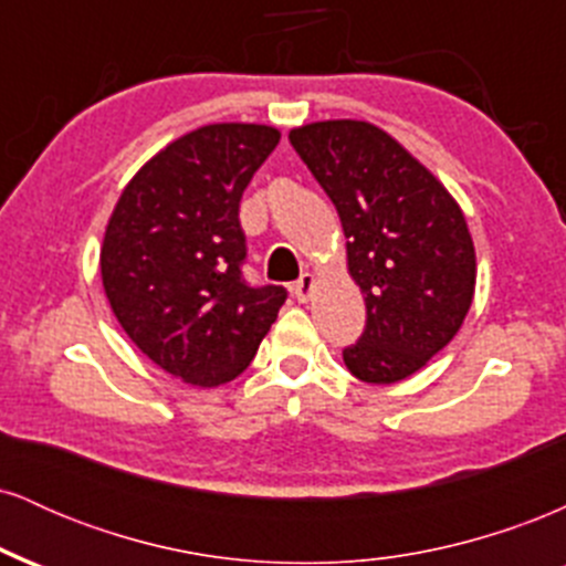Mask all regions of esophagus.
<instances>
[{"mask_svg":"<svg viewBox=\"0 0 566 566\" xmlns=\"http://www.w3.org/2000/svg\"><path fill=\"white\" fill-rule=\"evenodd\" d=\"M314 284H316V279H314V274H308V271H305V274H301V279H297V282L292 284V295L297 297V303L308 301L311 292H314Z\"/></svg>","mask_w":566,"mask_h":566,"instance_id":"1","label":"esophagus"}]
</instances>
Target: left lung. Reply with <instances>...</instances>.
Here are the masks:
<instances>
[{
	"label": "left lung",
	"instance_id": "left-lung-1",
	"mask_svg": "<svg viewBox=\"0 0 566 566\" xmlns=\"http://www.w3.org/2000/svg\"><path fill=\"white\" fill-rule=\"evenodd\" d=\"M290 143L333 199L348 274L365 295L367 327L343 361L361 382L405 380L458 335L473 303L476 250L463 210L369 122H311L290 129Z\"/></svg>",
	"mask_w": 566,
	"mask_h": 566
}]
</instances>
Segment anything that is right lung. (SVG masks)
I'll use <instances>...</instances> for the list:
<instances>
[{
	"mask_svg": "<svg viewBox=\"0 0 566 566\" xmlns=\"http://www.w3.org/2000/svg\"><path fill=\"white\" fill-rule=\"evenodd\" d=\"M276 127L218 122L180 135L125 186L101 247L116 322L154 365L199 388L250 367L287 301L250 287L239 201L274 151Z\"/></svg>",
	"mask_w": 566,
	"mask_h": 566,
	"instance_id": "1",
	"label": "right lung"
}]
</instances>
